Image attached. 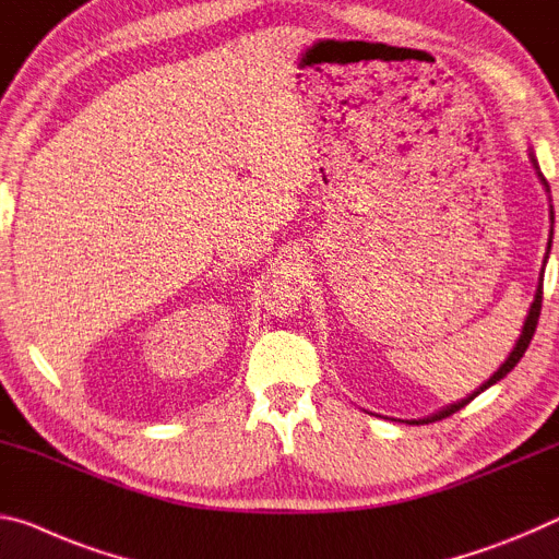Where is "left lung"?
I'll list each match as a JSON object with an SVG mask.
<instances>
[{
  "mask_svg": "<svg viewBox=\"0 0 559 559\" xmlns=\"http://www.w3.org/2000/svg\"><path fill=\"white\" fill-rule=\"evenodd\" d=\"M530 160H533V166H535V170H537V178H539V182H543L545 186V193H550V186H547V180L543 178V173H539V166H537V158H535V151L530 148ZM550 219L555 223V213H552V205H550ZM550 247H552V230H550V242H547V254H550ZM547 254H545V262H547ZM543 274H545V267H543V272H539V282H537V292H535V299H533V305H530V312H527V317H525V324H523V334H520V340L515 342V346H512V352H510V356L506 361L500 364V369L492 373V377L483 383L480 389H475L473 393H468V396L465 399H461V401H455V404H448V406H443L441 411H436V414H431V416H424V418H411V420H406V424H433V420H441V418H445V416H451V414H455V411H461L463 406H468L471 401L478 396V393H483L486 389H490L492 383H498L500 379H506L508 373L515 369L518 366V361L523 359V354L527 352V346H530V342H533V334H535V329H537V319H539V309H543Z\"/></svg>",
  "mask_w": 559,
  "mask_h": 559,
  "instance_id": "8db88e82",
  "label": "left lung"
}]
</instances>
